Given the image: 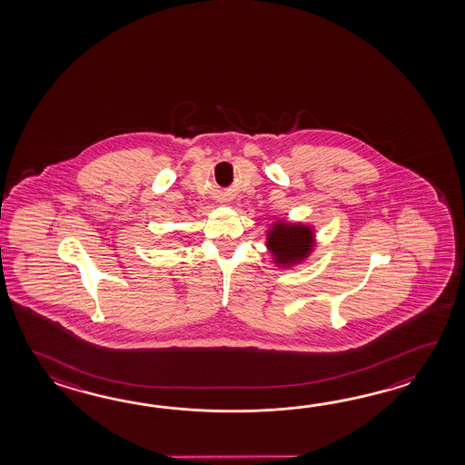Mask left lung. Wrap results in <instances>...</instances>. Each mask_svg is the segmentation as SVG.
Wrapping results in <instances>:
<instances>
[{
    "label": "left lung",
    "instance_id": "1",
    "mask_svg": "<svg viewBox=\"0 0 465 465\" xmlns=\"http://www.w3.org/2000/svg\"><path fill=\"white\" fill-rule=\"evenodd\" d=\"M266 246L277 267L296 266L314 251L316 232L312 226L279 219L267 231Z\"/></svg>",
    "mask_w": 465,
    "mask_h": 465
}]
</instances>
